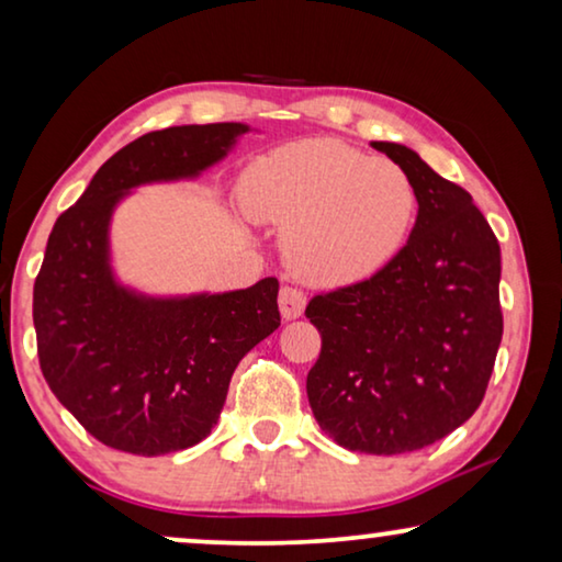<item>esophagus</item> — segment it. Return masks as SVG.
Masks as SVG:
<instances>
[{"label": "esophagus", "instance_id": "1", "mask_svg": "<svg viewBox=\"0 0 562 562\" xmlns=\"http://www.w3.org/2000/svg\"><path fill=\"white\" fill-rule=\"evenodd\" d=\"M279 310H281L283 319H299L306 310V296L302 294V291L283 286L279 291Z\"/></svg>", "mask_w": 562, "mask_h": 562}]
</instances>
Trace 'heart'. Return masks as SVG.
<instances>
[{
	"label": "heart",
	"mask_w": 562,
	"mask_h": 562,
	"mask_svg": "<svg viewBox=\"0 0 562 562\" xmlns=\"http://www.w3.org/2000/svg\"><path fill=\"white\" fill-rule=\"evenodd\" d=\"M245 214L283 229V258L299 279L352 286L386 268L417 217L402 168L312 137L256 158L240 181Z\"/></svg>",
	"instance_id": "b5f03b06"
}]
</instances>
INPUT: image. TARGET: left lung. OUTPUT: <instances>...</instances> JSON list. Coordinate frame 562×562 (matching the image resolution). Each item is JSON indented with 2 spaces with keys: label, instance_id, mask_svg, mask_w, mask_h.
Instances as JSON below:
<instances>
[{
  "label": "left lung",
  "instance_id": "8db88e82",
  "mask_svg": "<svg viewBox=\"0 0 562 562\" xmlns=\"http://www.w3.org/2000/svg\"><path fill=\"white\" fill-rule=\"evenodd\" d=\"M371 145L409 176L417 222L386 268L306 306L322 335L306 396L345 450L402 456L458 429L486 394L502 250L465 189L402 143Z\"/></svg>",
  "mask_w": 562,
  "mask_h": 562
}]
</instances>
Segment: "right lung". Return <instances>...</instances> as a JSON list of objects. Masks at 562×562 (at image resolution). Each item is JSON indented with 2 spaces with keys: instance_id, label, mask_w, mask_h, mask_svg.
<instances>
[{
  "instance_id": "right-lung-1",
  "label": "right lung",
  "mask_w": 562,
  "mask_h": 562,
  "mask_svg": "<svg viewBox=\"0 0 562 562\" xmlns=\"http://www.w3.org/2000/svg\"><path fill=\"white\" fill-rule=\"evenodd\" d=\"M250 133L217 122L137 137L53 225L33 291L37 358L58 402L114 450L153 458L202 442L237 363L281 325L276 279L148 294L114 268L112 220L135 189L194 181Z\"/></svg>"
}]
</instances>
